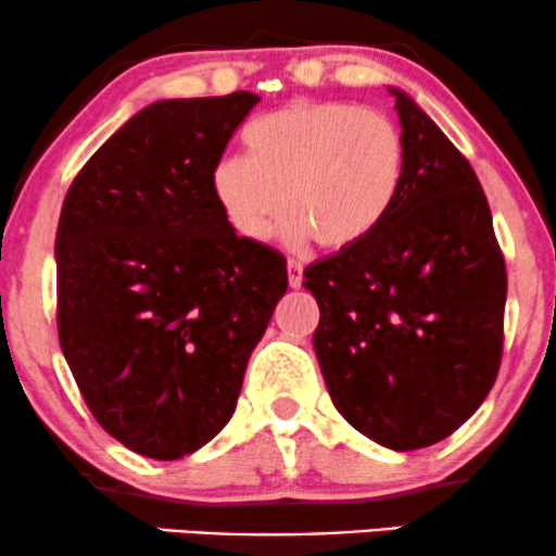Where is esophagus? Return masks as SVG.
<instances>
[{
	"instance_id": "34e87169",
	"label": "esophagus",
	"mask_w": 556,
	"mask_h": 556,
	"mask_svg": "<svg viewBox=\"0 0 556 556\" xmlns=\"http://www.w3.org/2000/svg\"><path fill=\"white\" fill-rule=\"evenodd\" d=\"M287 279H290V287H303V264L295 258L287 261Z\"/></svg>"
}]
</instances>
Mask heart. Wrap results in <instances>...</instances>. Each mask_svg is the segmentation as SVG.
<instances>
[{
  "label": "heart",
  "instance_id": "b5f03b06",
  "mask_svg": "<svg viewBox=\"0 0 556 556\" xmlns=\"http://www.w3.org/2000/svg\"><path fill=\"white\" fill-rule=\"evenodd\" d=\"M245 159H222L212 190L229 227L258 242L282 201L287 240L327 251L358 245L381 227L405 180V140L387 114L344 101H298L242 132Z\"/></svg>",
  "mask_w": 556,
  "mask_h": 556
}]
</instances>
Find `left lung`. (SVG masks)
I'll return each instance as SVG.
<instances>
[{"instance_id": "1", "label": "left lung", "mask_w": 556, "mask_h": 556, "mask_svg": "<svg viewBox=\"0 0 556 556\" xmlns=\"http://www.w3.org/2000/svg\"><path fill=\"white\" fill-rule=\"evenodd\" d=\"M405 180L394 208L358 245L305 269L314 348L337 410L389 450L442 442L494 387L507 269L473 167L394 91Z\"/></svg>"}]
</instances>
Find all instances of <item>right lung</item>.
<instances>
[{
  "instance_id": "right-lung-1",
  "label": "right lung",
  "mask_w": 556,
  "mask_h": 556,
  "mask_svg": "<svg viewBox=\"0 0 556 556\" xmlns=\"http://www.w3.org/2000/svg\"><path fill=\"white\" fill-rule=\"evenodd\" d=\"M256 93L167 99L88 159L56 227V331L88 410L138 455L177 460L225 429L287 261L242 240L212 172Z\"/></svg>"
}]
</instances>
